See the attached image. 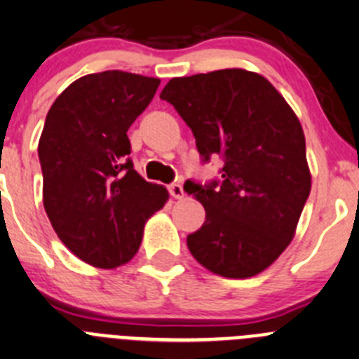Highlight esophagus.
I'll list each match as a JSON object with an SVG mask.
<instances>
[{"instance_id":"esophagus-1","label":"esophagus","mask_w":359,"mask_h":359,"mask_svg":"<svg viewBox=\"0 0 359 359\" xmlns=\"http://www.w3.org/2000/svg\"><path fill=\"white\" fill-rule=\"evenodd\" d=\"M169 192L174 199H183V197H185V190H183V187L180 185V183H172V185H169Z\"/></svg>"}]
</instances>
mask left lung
Segmentation results:
<instances>
[{"label": "left lung", "mask_w": 359, "mask_h": 359, "mask_svg": "<svg viewBox=\"0 0 359 359\" xmlns=\"http://www.w3.org/2000/svg\"><path fill=\"white\" fill-rule=\"evenodd\" d=\"M192 128L204 162L224 158L222 182L185 183L204 206L187 245L227 278L264 271L289 247L312 176L298 116L268 79L243 68L174 77L160 93Z\"/></svg>", "instance_id": "left-lung-1"}]
</instances>
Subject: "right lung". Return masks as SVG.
Wrapping results in <instances>:
<instances>
[{
  "label": "right lung",
  "mask_w": 359,
  "mask_h": 359,
  "mask_svg": "<svg viewBox=\"0 0 359 359\" xmlns=\"http://www.w3.org/2000/svg\"><path fill=\"white\" fill-rule=\"evenodd\" d=\"M160 79L107 70L74 81L49 109L39 141L43 208L65 247L102 269L126 264L169 192L128 158V128Z\"/></svg>",
  "instance_id": "obj_1"
}]
</instances>
